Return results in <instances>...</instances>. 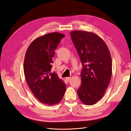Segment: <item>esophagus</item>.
Instances as JSON below:
<instances>
[{
	"label": "esophagus",
	"mask_w": 131,
	"mask_h": 131,
	"mask_svg": "<svg viewBox=\"0 0 131 131\" xmlns=\"http://www.w3.org/2000/svg\"><path fill=\"white\" fill-rule=\"evenodd\" d=\"M70 79H71V78H70V77H67V78H66V80H67V81H69L70 80Z\"/></svg>",
	"instance_id": "1"
}]
</instances>
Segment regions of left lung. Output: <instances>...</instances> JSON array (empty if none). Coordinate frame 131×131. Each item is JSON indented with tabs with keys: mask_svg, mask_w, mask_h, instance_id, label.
Instances as JSON below:
<instances>
[{
	"mask_svg": "<svg viewBox=\"0 0 131 131\" xmlns=\"http://www.w3.org/2000/svg\"><path fill=\"white\" fill-rule=\"evenodd\" d=\"M70 35L82 65L78 96L85 105H94L103 97L112 77L110 51L104 41L94 33L74 30Z\"/></svg>",
	"mask_w": 131,
	"mask_h": 131,
	"instance_id": "1",
	"label": "left lung"
}]
</instances>
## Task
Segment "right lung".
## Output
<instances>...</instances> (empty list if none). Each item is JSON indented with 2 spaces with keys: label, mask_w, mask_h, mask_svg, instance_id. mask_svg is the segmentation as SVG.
Returning <instances> with one entry per match:
<instances>
[{
  "label": "right lung",
  "mask_w": 131,
  "mask_h": 131,
  "mask_svg": "<svg viewBox=\"0 0 131 131\" xmlns=\"http://www.w3.org/2000/svg\"><path fill=\"white\" fill-rule=\"evenodd\" d=\"M64 37L57 32L39 37L30 43L25 54L23 69L28 85L35 97L46 105L58 104L66 91L64 81L51 73L54 51Z\"/></svg>",
  "instance_id": "1"
}]
</instances>
